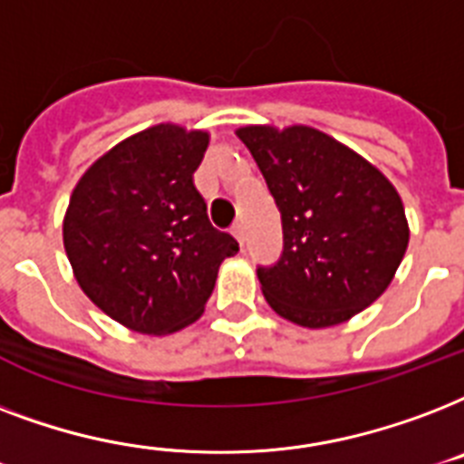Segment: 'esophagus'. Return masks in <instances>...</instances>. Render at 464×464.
<instances>
[{"label": "esophagus", "instance_id": "esophagus-1", "mask_svg": "<svg viewBox=\"0 0 464 464\" xmlns=\"http://www.w3.org/2000/svg\"><path fill=\"white\" fill-rule=\"evenodd\" d=\"M232 235H235L237 242H239L244 246V239H246V237H244V225H242V222H237L235 227H232Z\"/></svg>", "mask_w": 464, "mask_h": 464}]
</instances>
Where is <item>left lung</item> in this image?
<instances>
[{
    "mask_svg": "<svg viewBox=\"0 0 464 464\" xmlns=\"http://www.w3.org/2000/svg\"><path fill=\"white\" fill-rule=\"evenodd\" d=\"M237 135L281 210V258L256 268L266 303L307 329L341 324L375 303L409 244L404 206L385 174L307 125H246Z\"/></svg>",
    "mask_w": 464,
    "mask_h": 464,
    "instance_id": "1",
    "label": "left lung"
}]
</instances>
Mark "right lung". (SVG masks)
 <instances>
[{
  "instance_id": "1",
  "label": "right lung",
  "mask_w": 464,
  "mask_h": 464,
  "mask_svg": "<svg viewBox=\"0 0 464 464\" xmlns=\"http://www.w3.org/2000/svg\"><path fill=\"white\" fill-rule=\"evenodd\" d=\"M208 132L160 123L118 142L79 179L63 239L79 288L140 334L179 332L203 314L218 268L239 244L215 229L193 186Z\"/></svg>"
}]
</instances>
